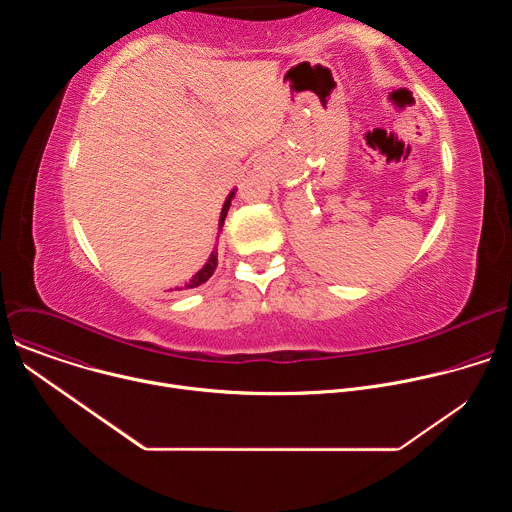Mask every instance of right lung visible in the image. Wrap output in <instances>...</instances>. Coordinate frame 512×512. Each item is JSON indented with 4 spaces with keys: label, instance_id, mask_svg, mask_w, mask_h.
<instances>
[{
    "label": "right lung",
    "instance_id": "add662e5",
    "mask_svg": "<svg viewBox=\"0 0 512 512\" xmlns=\"http://www.w3.org/2000/svg\"><path fill=\"white\" fill-rule=\"evenodd\" d=\"M235 192L237 190H231L229 192V196H227V200H225V204H223V210H221V216H218V235H221V231H223V225H225V218H227V212H229V208H231V202H233V198H235ZM216 249H212V253H210V257L206 259V263L184 283V289H190V287H198V285H202L204 281H208L210 279V275L214 273V269H216ZM176 289H182V287H176Z\"/></svg>",
    "mask_w": 512,
    "mask_h": 512
}]
</instances>
